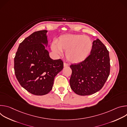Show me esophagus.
<instances>
[{"label": "esophagus", "instance_id": "obj_1", "mask_svg": "<svg viewBox=\"0 0 127 127\" xmlns=\"http://www.w3.org/2000/svg\"><path fill=\"white\" fill-rule=\"evenodd\" d=\"M64 67H68L69 66V64H67V63H64Z\"/></svg>", "mask_w": 127, "mask_h": 127}]
</instances>
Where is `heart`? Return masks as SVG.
Returning <instances> with one entry per match:
<instances>
[{
    "label": "heart",
    "instance_id": "b5f03b06",
    "mask_svg": "<svg viewBox=\"0 0 127 127\" xmlns=\"http://www.w3.org/2000/svg\"><path fill=\"white\" fill-rule=\"evenodd\" d=\"M93 43L89 37L82 34H65L61 35L56 43L51 45L52 51L57 55L65 52L67 59L72 63L84 61L91 53Z\"/></svg>",
    "mask_w": 127,
    "mask_h": 127
}]
</instances>
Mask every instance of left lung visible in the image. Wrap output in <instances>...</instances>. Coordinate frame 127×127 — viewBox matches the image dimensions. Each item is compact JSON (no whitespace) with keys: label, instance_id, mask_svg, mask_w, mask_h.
<instances>
[{"label":"left lung","instance_id":"1","mask_svg":"<svg viewBox=\"0 0 127 127\" xmlns=\"http://www.w3.org/2000/svg\"><path fill=\"white\" fill-rule=\"evenodd\" d=\"M90 55L83 62L72 64L71 88L77 95H88L100 90L110 72L109 52L98 39L94 41Z\"/></svg>","mask_w":127,"mask_h":127}]
</instances>
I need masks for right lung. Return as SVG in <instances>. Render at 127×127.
<instances>
[{
    "label": "right lung",
    "instance_id": "obj_1",
    "mask_svg": "<svg viewBox=\"0 0 127 127\" xmlns=\"http://www.w3.org/2000/svg\"><path fill=\"white\" fill-rule=\"evenodd\" d=\"M47 32H35L26 38L20 44L14 59V73L18 81L28 92L35 95L48 94L55 77L63 68V61L52 59L46 49L48 44Z\"/></svg>",
    "mask_w": 127,
    "mask_h": 127
}]
</instances>
